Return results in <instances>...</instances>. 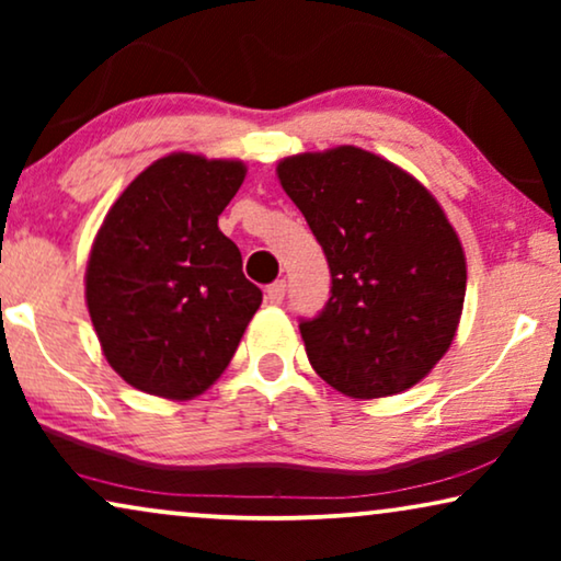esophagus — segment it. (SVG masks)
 Wrapping results in <instances>:
<instances>
[{
	"label": "esophagus",
	"mask_w": 561,
	"mask_h": 561,
	"mask_svg": "<svg viewBox=\"0 0 561 561\" xmlns=\"http://www.w3.org/2000/svg\"><path fill=\"white\" fill-rule=\"evenodd\" d=\"M283 296H286V280H275V283H271V286L265 288V298L271 304H275V306L283 301Z\"/></svg>",
	"instance_id": "1"
}]
</instances>
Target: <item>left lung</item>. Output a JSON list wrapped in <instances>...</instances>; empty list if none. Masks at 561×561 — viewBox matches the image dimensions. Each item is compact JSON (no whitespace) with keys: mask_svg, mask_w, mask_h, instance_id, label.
<instances>
[{"mask_svg":"<svg viewBox=\"0 0 561 561\" xmlns=\"http://www.w3.org/2000/svg\"><path fill=\"white\" fill-rule=\"evenodd\" d=\"M278 181L332 273L306 355L329 386L382 398L416 386L462 317L467 263L439 202L403 168L355 145L283 158Z\"/></svg>","mask_w":561,"mask_h":561,"instance_id":"1","label":"left lung"}]
</instances>
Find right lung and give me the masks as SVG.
<instances>
[{
  "label": "right lung",
  "instance_id": "add662e5",
  "mask_svg": "<svg viewBox=\"0 0 561 561\" xmlns=\"http://www.w3.org/2000/svg\"><path fill=\"white\" fill-rule=\"evenodd\" d=\"M242 160L171 152L112 204L91 244L87 306L112 370L142 393L191 401L227 370L263 290L221 234Z\"/></svg>",
  "mask_w": 561,
  "mask_h": 561
}]
</instances>
